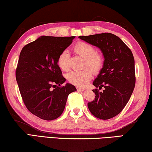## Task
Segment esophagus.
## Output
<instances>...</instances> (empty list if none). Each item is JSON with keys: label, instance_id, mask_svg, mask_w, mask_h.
<instances>
[{"label": "esophagus", "instance_id": "1", "mask_svg": "<svg viewBox=\"0 0 152 152\" xmlns=\"http://www.w3.org/2000/svg\"><path fill=\"white\" fill-rule=\"evenodd\" d=\"M76 89L78 91H84L85 89V88H82V87H76Z\"/></svg>", "mask_w": 152, "mask_h": 152}]
</instances>
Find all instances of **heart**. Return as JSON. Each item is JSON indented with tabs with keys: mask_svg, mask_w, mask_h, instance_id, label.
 Returning <instances> with one entry per match:
<instances>
[{
	"mask_svg": "<svg viewBox=\"0 0 152 152\" xmlns=\"http://www.w3.org/2000/svg\"><path fill=\"white\" fill-rule=\"evenodd\" d=\"M73 50L76 54L84 58L83 67H89L94 74H98L100 71L103 66L104 58L100 53L95 52L94 46L88 43L79 42L73 47ZM69 53L66 50L61 52L57 58L58 67L63 71H67L69 69ZM90 69L85 68L80 71L70 72L67 75V80L74 85L84 87L91 78L92 70Z\"/></svg>",
	"mask_w": 152,
	"mask_h": 152,
	"instance_id": "obj_1",
	"label": "heart"
}]
</instances>
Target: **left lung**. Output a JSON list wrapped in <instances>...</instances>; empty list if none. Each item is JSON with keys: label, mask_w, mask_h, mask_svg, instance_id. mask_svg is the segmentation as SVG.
Instances as JSON below:
<instances>
[{"label": "left lung", "mask_w": 152, "mask_h": 152, "mask_svg": "<svg viewBox=\"0 0 152 152\" xmlns=\"http://www.w3.org/2000/svg\"><path fill=\"white\" fill-rule=\"evenodd\" d=\"M80 39L98 47L104 56L102 68L93 85L96 98L88 102L93 115L101 119L113 118L121 112L135 86L134 58L130 48L119 37L109 33L79 36Z\"/></svg>", "instance_id": "left-lung-1"}]
</instances>
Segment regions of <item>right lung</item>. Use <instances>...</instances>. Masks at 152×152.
Wrapping results in <instances>:
<instances>
[{
	"instance_id": "right-lung-1",
	"label": "right lung",
	"mask_w": 152,
	"mask_h": 152,
	"mask_svg": "<svg viewBox=\"0 0 152 152\" xmlns=\"http://www.w3.org/2000/svg\"><path fill=\"white\" fill-rule=\"evenodd\" d=\"M74 38L42 36L20 54L15 78L20 94L27 109L40 119L51 121L61 116L68 95L76 91L72 84L61 86L65 78L57 64L58 55Z\"/></svg>"
}]
</instances>
